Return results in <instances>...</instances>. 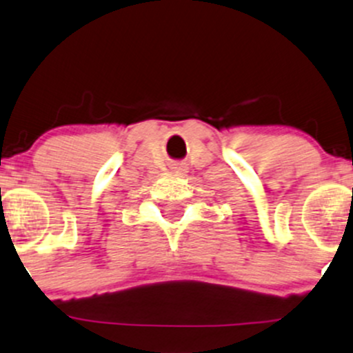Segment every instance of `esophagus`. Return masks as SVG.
I'll return each instance as SVG.
<instances>
[{
    "instance_id": "1",
    "label": "esophagus",
    "mask_w": 353,
    "mask_h": 353,
    "mask_svg": "<svg viewBox=\"0 0 353 353\" xmlns=\"http://www.w3.org/2000/svg\"><path fill=\"white\" fill-rule=\"evenodd\" d=\"M181 167H184V165H181ZM181 170H184V169H181Z\"/></svg>"
}]
</instances>
